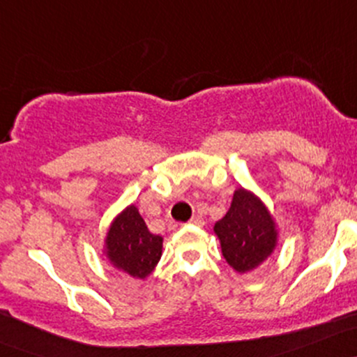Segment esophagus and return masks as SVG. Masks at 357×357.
<instances>
[{"instance_id": "1", "label": "esophagus", "mask_w": 357, "mask_h": 357, "mask_svg": "<svg viewBox=\"0 0 357 357\" xmlns=\"http://www.w3.org/2000/svg\"><path fill=\"white\" fill-rule=\"evenodd\" d=\"M190 223L191 225H197V227H203L205 225V220H203L202 217H195V218H191L190 220Z\"/></svg>"}]
</instances>
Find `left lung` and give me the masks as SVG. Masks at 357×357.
<instances>
[{"instance_id": "8db88e82", "label": "left lung", "mask_w": 357, "mask_h": 357, "mask_svg": "<svg viewBox=\"0 0 357 357\" xmlns=\"http://www.w3.org/2000/svg\"><path fill=\"white\" fill-rule=\"evenodd\" d=\"M225 261L238 273L259 266L276 245L274 222L261 199L245 190L234 193L232 205L215 223Z\"/></svg>"}]
</instances>
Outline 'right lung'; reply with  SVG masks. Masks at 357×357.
Listing matches in <instances>:
<instances>
[{"label": "right lung", "mask_w": 357, "mask_h": 357, "mask_svg": "<svg viewBox=\"0 0 357 357\" xmlns=\"http://www.w3.org/2000/svg\"><path fill=\"white\" fill-rule=\"evenodd\" d=\"M107 249L116 268L144 280L160 259L162 237L149 232L139 210L130 205L109 227Z\"/></svg>", "instance_id": "1"}]
</instances>
